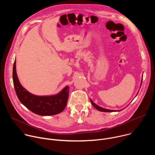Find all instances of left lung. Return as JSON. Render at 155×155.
<instances>
[{"mask_svg": "<svg viewBox=\"0 0 155 155\" xmlns=\"http://www.w3.org/2000/svg\"><path fill=\"white\" fill-rule=\"evenodd\" d=\"M142 80L141 81V84H142ZM91 104H93V105L98 110H99V111L101 112H115V110H108V109H105V108H102L99 106H98L97 105H96V104H94L91 100Z\"/></svg>", "mask_w": 155, "mask_h": 155, "instance_id": "8db88e82", "label": "left lung"}]
</instances>
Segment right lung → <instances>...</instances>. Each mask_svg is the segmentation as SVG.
<instances>
[{
	"label": "right lung",
	"instance_id": "obj_1",
	"mask_svg": "<svg viewBox=\"0 0 155 155\" xmlns=\"http://www.w3.org/2000/svg\"><path fill=\"white\" fill-rule=\"evenodd\" d=\"M13 80L16 94L19 101L33 113L41 115H54L62 112L67 105L69 88L65 87L58 94L50 96L34 95L20 84L16 71V61L13 68Z\"/></svg>",
	"mask_w": 155,
	"mask_h": 155
}]
</instances>
